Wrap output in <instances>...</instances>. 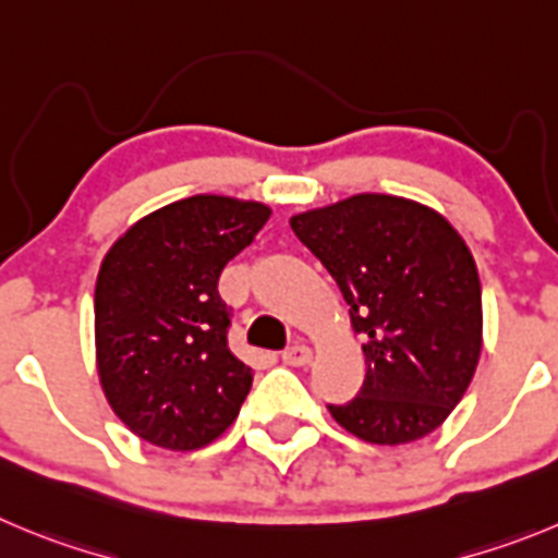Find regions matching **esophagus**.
<instances>
[{
    "label": "esophagus",
    "instance_id": "34e87169",
    "mask_svg": "<svg viewBox=\"0 0 558 558\" xmlns=\"http://www.w3.org/2000/svg\"><path fill=\"white\" fill-rule=\"evenodd\" d=\"M311 357H314V352H311V347H305V343H294V347H289V350L283 352L286 366H308Z\"/></svg>",
    "mask_w": 558,
    "mask_h": 558
}]
</instances>
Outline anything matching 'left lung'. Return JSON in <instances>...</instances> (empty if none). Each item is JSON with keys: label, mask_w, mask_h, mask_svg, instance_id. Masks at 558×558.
I'll return each mask as SVG.
<instances>
[{"label": "left lung", "mask_w": 558, "mask_h": 558, "mask_svg": "<svg viewBox=\"0 0 558 558\" xmlns=\"http://www.w3.org/2000/svg\"><path fill=\"white\" fill-rule=\"evenodd\" d=\"M366 338V379L332 418L366 444L429 435L465 397L482 352V283L444 215L397 195H352L291 217Z\"/></svg>", "instance_id": "obj_1"}]
</instances>
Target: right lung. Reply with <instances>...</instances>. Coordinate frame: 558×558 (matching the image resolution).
Returning a JSON list of instances; mask_svg holds the SVG:
<instances>
[{"instance_id":"right-lung-1","label":"right lung","mask_w":558,"mask_h":558,"mask_svg":"<svg viewBox=\"0 0 558 558\" xmlns=\"http://www.w3.org/2000/svg\"><path fill=\"white\" fill-rule=\"evenodd\" d=\"M269 206L192 195L134 222L96 280V363L114 415L145 444L195 451L222 435L253 385L228 350L217 283Z\"/></svg>"}]
</instances>
